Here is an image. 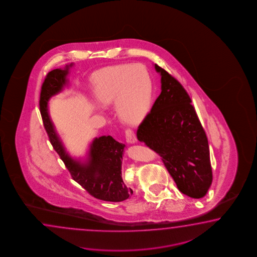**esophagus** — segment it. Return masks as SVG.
Returning a JSON list of instances; mask_svg holds the SVG:
<instances>
[{
    "mask_svg": "<svg viewBox=\"0 0 257 257\" xmlns=\"http://www.w3.org/2000/svg\"><path fill=\"white\" fill-rule=\"evenodd\" d=\"M126 141L130 144H134L137 141L136 135L130 128L126 131Z\"/></svg>",
    "mask_w": 257,
    "mask_h": 257,
    "instance_id": "34e87169",
    "label": "esophagus"
}]
</instances>
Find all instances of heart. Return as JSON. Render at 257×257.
Wrapping results in <instances>:
<instances>
[{
  "instance_id": "1",
  "label": "heart",
  "mask_w": 257,
  "mask_h": 257,
  "mask_svg": "<svg viewBox=\"0 0 257 257\" xmlns=\"http://www.w3.org/2000/svg\"><path fill=\"white\" fill-rule=\"evenodd\" d=\"M93 92L103 105L116 102L117 116L127 124H137L146 116L152 96V83L141 64L112 66L100 72L93 82Z\"/></svg>"
}]
</instances>
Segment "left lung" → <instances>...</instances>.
Masks as SVG:
<instances>
[{"label": "left lung", "mask_w": 257, "mask_h": 257, "mask_svg": "<svg viewBox=\"0 0 257 257\" xmlns=\"http://www.w3.org/2000/svg\"><path fill=\"white\" fill-rule=\"evenodd\" d=\"M161 93L137 131V138L161 157L180 191L200 199L212 181L210 151L191 97L181 83L155 64Z\"/></svg>", "instance_id": "left-lung-1"}]
</instances>
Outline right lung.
Here are the masks:
<instances>
[{
	"mask_svg": "<svg viewBox=\"0 0 257 257\" xmlns=\"http://www.w3.org/2000/svg\"><path fill=\"white\" fill-rule=\"evenodd\" d=\"M72 66L73 64H70L66 65L64 69L57 68L50 71L46 75L41 88V115L51 144L64 161L73 180L80 184L90 195L102 201H125L133 193L131 188L125 185L121 173L125 145L115 141L111 136L96 138L91 143L86 161L82 162L68 155L51 121L48 101L52 96L60 93L64 86L67 85L66 76Z\"/></svg>",
	"mask_w": 257,
	"mask_h": 257,
	"instance_id": "1",
	"label": "right lung"
}]
</instances>
